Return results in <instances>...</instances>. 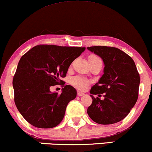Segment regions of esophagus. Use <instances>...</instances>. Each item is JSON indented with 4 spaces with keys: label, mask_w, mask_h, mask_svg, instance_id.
I'll return each instance as SVG.
<instances>
[{
    "label": "esophagus",
    "mask_w": 152,
    "mask_h": 152,
    "mask_svg": "<svg viewBox=\"0 0 152 152\" xmlns=\"http://www.w3.org/2000/svg\"><path fill=\"white\" fill-rule=\"evenodd\" d=\"M85 94L84 93V92H82V91H79V90L77 91V96H84V95H85Z\"/></svg>",
    "instance_id": "1"
}]
</instances>
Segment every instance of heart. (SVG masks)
I'll return each instance as SVG.
<instances>
[{
  "mask_svg": "<svg viewBox=\"0 0 152 152\" xmlns=\"http://www.w3.org/2000/svg\"><path fill=\"white\" fill-rule=\"evenodd\" d=\"M98 60L101 61V59L96 56H91L89 58V61H98ZM72 84L78 89H84L88 85V81L85 78L81 77H74L72 79Z\"/></svg>",
  "mask_w": 152,
  "mask_h": 152,
  "instance_id": "obj_1",
  "label": "heart"
}]
</instances>
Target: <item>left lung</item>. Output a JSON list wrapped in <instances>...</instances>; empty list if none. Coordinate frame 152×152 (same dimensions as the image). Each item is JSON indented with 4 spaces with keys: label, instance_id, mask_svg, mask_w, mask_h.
Listing matches in <instances>:
<instances>
[{
    "label": "left lung",
    "instance_id": "8db88e82",
    "mask_svg": "<svg viewBox=\"0 0 152 152\" xmlns=\"http://www.w3.org/2000/svg\"><path fill=\"white\" fill-rule=\"evenodd\" d=\"M87 49L102 58L104 74L91 87L92 103L87 113L95 123H116L124 119L138 99L140 78L135 63L123 50L109 46H91ZM92 94H104L102 100Z\"/></svg>",
    "mask_w": 152,
    "mask_h": 152
}]
</instances>
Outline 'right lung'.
<instances>
[{
    "label": "right lung",
    "mask_w": 152,
    "mask_h": 152,
    "mask_svg": "<svg viewBox=\"0 0 152 152\" xmlns=\"http://www.w3.org/2000/svg\"><path fill=\"white\" fill-rule=\"evenodd\" d=\"M85 50L83 47L38 45L19 61L12 80L15 103L19 112L33 126L52 128L63 119L65 109L75 99L77 91L65 85L61 94L50 87L62 84L72 61Z\"/></svg>",
    "instance_id": "right-lung-1"
}]
</instances>
